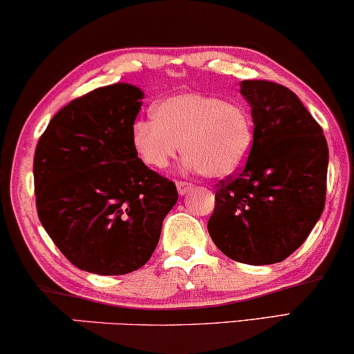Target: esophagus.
I'll return each mask as SVG.
<instances>
[{
  "mask_svg": "<svg viewBox=\"0 0 354 354\" xmlns=\"http://www.w3.org/2000/svg\"><path fill=\"white\" fill-rule=\"evenodd\" d=\"M176 185H177V192H178V195H185V193H188L192 190V183L190 182H185V180H177L176 182Z\"/></svg>",
  "mask_w": 354,
  "mask_h": 354,
  "instance_id": "obj_1",
  "label": "esophagus"
}]
</instances>
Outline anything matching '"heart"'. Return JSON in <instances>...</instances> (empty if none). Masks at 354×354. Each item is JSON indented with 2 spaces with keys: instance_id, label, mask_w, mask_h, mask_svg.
Wrapping results in <instances>:
<instances>
[{
  "instance_id": "1",
  "label": "heart",
  "mask_w": 354,
  "mask_h": 354,
  "mask_svg": "<svg viewBox=\"0 0 354 354\" xmlns=\"http://www.w3.org/2000/svg\"><path fill=\"white\" fill-rule=\"evenodd\" d=\"M253 140V115L243 103L201 93L171 96L154 106L153 120L132 127L133 149L147 166L169 167L182 145L187 166L214 178L239 172Z\"/></svg>"
}]
</instances>
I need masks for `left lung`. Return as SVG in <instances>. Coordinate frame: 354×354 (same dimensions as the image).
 <instances>
[{
  "instance_id": "8db88e82",
  "label": "left lung",
  "mask_w": 354,
  "mask_h": 354,
  "mask_svg": "<svg viewBox=\"0 0 354 354\" xmlns=\"http://www.w3.org/2000/svg\"><path fill=\"white\" fill-rule=\"evenodd\" d=\"M254 140L239 172L216 183L212 241L239 263H280L311 234L326 205L328 148L298 96L269 80H243Z\"/></svg>"
}]
</instances>
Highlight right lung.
<instances>
[{
	"instance_id": "right-lung-1",
	"label": "right lung",
	"mask_w": 354,
	"mask_h": 354,
	"mask_svg": "<svg viewBox=\"0 0 354 354\" xmlns=\"http://www.w3.org/2000/svg\"><path fill=\"white\" fill-rule=\"evenodd\" d=\"M142 90L101 86L64 106L38 140L33 182L38 219L75 268L100 275L148 263L176 183L148 169L132 145Z\"/></svg>"
}]
</instances>
